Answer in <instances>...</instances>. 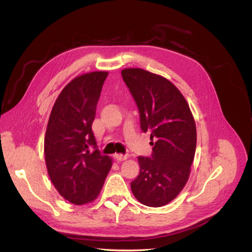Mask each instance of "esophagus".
<instances>
[{"label": "esophagus", "instance_id": "1", "mask_svg": "<svg viewBox=\"0 0 252 252\" xmlns=\"http://www.w3.org/2000/svg\"><path fill=\"white\" fill-rule=\"evenodd\" d=\"M114 158L117 159L118 162H122V161H125V159H127L128 158V156L127 155H116L114 156Z\"/></svg>", "mask_w": 252, "mask_h": 252}]
</instances>
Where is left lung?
Masks as SVG:
<instances>
[{
    "instance_id": "left-lung-1",
    "label": "left lung",
    "mask_w": 252,
    "mask_h": 252,
    "mask_svg": "<svg viewBox=\"0 0 252 252\" xmlns=\"http://www.w3.org/2000/svg\"><path fill=\"white\" fill-rule=\"evenodd\" d=\"M140 113L143 132H151L150 158L139 157L131 182L136 200L150 207L171 202L184 188L196 146V128L188 103L167 79L141 68L122 70Z\"/></svg>"
}]
</instances>
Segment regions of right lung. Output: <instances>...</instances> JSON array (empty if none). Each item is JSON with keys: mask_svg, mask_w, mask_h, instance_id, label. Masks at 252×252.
Returning a JSON list of instances; mask_svg holds the SVG:
<instances>
[{"mask_svg": "<svg viewBox=\"0 0 252 252\" xmlns=\"http://www.w3.org/2000/svg\"><path fill=\"white\" fill-rule=\"evenodd\" d=\"M108 72L73 79L53 105L44 141L45 161L53 186L75 205L93 202L111 168V158L97 149L91 125Z\"/></svg>", "mask_w": 252, "mask_h": 252, "instance_id": "right-lung-1", "label": "right lung"}]
</instances>
